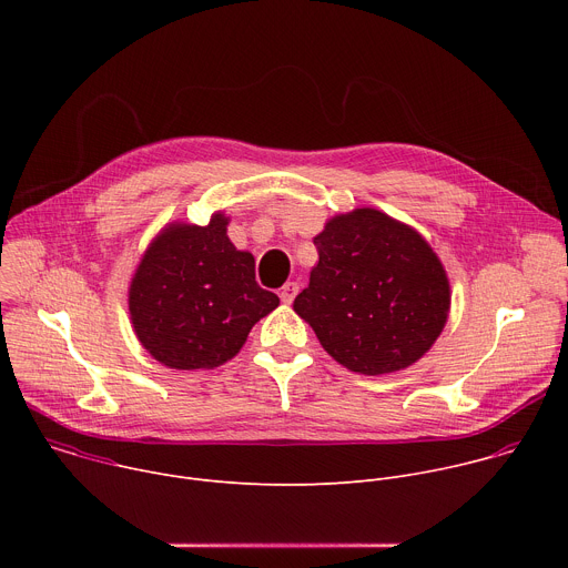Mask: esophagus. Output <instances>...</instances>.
<instances>
[{"label":"esophagus","instance_id":"esophagus-1","mask_svg":"<svg viewBox=\"0 0 568 568\" xmlns=\"http://www.w3.org/2000/svg\"><path fill=\"white\" fill-rule=\"evenodd\" d=\"M296 294H298V285H296L294 281L285 283V285L281 287V301H283V303H292V301L296 298Z\"/></svg>","mask_w":568,"mask_h":568}]
</instances>
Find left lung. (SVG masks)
<instances>
[{"instance_id": "1", "label": "left lung", "mask_w": 568, "mask_h": 568, "mask_svg": "<svg viewBox=\"0 0 568 568\" xmlns=\"http://www.w3.org/2000/svg\"><path fill=\"white\" fill-rule=\"evenodd\" d=\"M314 247L318 263L294 310L342 366L393 373L434 346L449 312V281L418 231L357 209L333 217Z\"/></svg>"}]
</instances>
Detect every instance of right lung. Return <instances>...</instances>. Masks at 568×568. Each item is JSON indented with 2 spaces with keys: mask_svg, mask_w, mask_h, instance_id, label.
Here are the masks:
<instances>
[{
  "mask_svg": "<svg viewBox=\"0 0 568 568\" xmlns=\"http://www.w3.org/2000/svg\"><path fill=\"white\" fill-rule=\"evenodd\" d=\"M226 217L161 231L130 285V316L141 346L180 371L213 368L247 342L278 296L256 283V263L226 237Z\"/></svg>",
  "mask_w": 568,
  "mask_h": 568,
  "instance_id": "add662e5",
  "label": "right lung"
}]
</instances>
